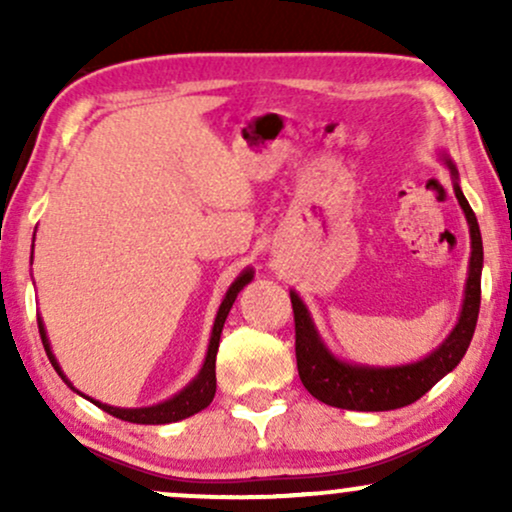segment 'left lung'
<instances>
[{
	"label": "left lung",
	"instance_id": "8db88e82",
	"mask_svg": "<svg viewBox=\"0 0 512 512\" xmlns=\"http://www.w3.org/2000/svg\"><path fill=\"white\" fill-rule=\"evenodd\" d=\"M448 163L452 180H455V197L467 216L469 238H472V257H469V274L467 286H464V303L460 320L455 330L448 334L443 344L436 351H431L426 358L407 366H358V363L339 361L337 356L327 349L325 342L317 334L313 320H310L308 308L298 298L296 291H291L293 305V322H296V363L298 375L305 390L320 402L330 407L351 409V411H390L407 407L424 397L440 378L450 373L462 356L467 354V346L474 337L477 327L479 303H481V264H484V245H481V233L477 216L464 199L460 182H457V168L452 161Z\"/></svg>",
	"mask_w": 512,
	"mask_h": 512
}]
</instances>
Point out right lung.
Masks as SVG:
<instances>
[{
	"label": "right lung",
	"mask_w": 512,
	"mask_h": 512,
	"mask_svg": "<svg viewBox=\"0 0 512 512\" xmlns=\"http://www.w3.org/2000/svg\"><path fill=\"white\" fill-rule=\"evenodd\" d=\"M252 281V269H245L243 274L238 276L236 281H233L231 286H228L226 296H223V301L219 305V313H216V320H214V330H211V339H209V349H207V358H204V366L202 370L197 373V378L192 380L190 385L185 387V390H180L178 395L166 399V402L161 404H154V407H142V409H120V407H110V404H101L96 402V399H91L96 407H101L103 411H108V414H113L115 419H122V421H129V424H173V421H180V419H187V416L197 414V411H202L204 407H209L211 399L216 395V351H219V339H221V330H223V322H226L228 313H231L233 303H236L238 293L243 291L245 284H250ZM38 330H40V339H43V346H45V354H48L52 368L57 370V373L62 375V380L72 387V383L67 380V375L62 373L60 363H57L55 354H52L50 349V342H48V332H45V325L43 320L38 317ZM74 390V387H72Z\"/></svg>",
	"instance_id": "right-lung-1"
}]
</instances>
